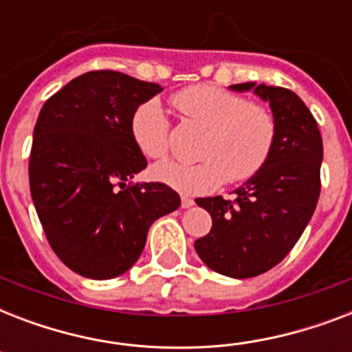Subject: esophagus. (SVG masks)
Wrapping results in <instances>:
<instances>
[{
    "instance_id": "1",
    "label": "esophagus",
    "mask_w": 352,
    "mask_h": 352,
    "mask_svg": "<svg viewBox=\"0 0 352 352\" xmlns=\"http://www.w3.org/2000/svg\"><path fill=\"white\" fill-rule=\"evenodd\" d=\"M181 204H182V208H192L195 203H193L192 197H186V195H184V197L181 199Z\"/></svg>"
}]
</instances>
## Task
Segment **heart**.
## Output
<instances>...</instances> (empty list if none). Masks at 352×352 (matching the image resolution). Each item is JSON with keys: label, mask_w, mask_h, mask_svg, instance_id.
<instances>
[{"label": "heart", "mask_w": 352, "mask_h": 352, "mask_svg": "<svg viewBox=\"0 0 352 352\" xmlns=\"http://www.w3.org/2000/svg\"><path fill=\"white\" fill-rule=\"evenodd\" d=\"M184 120L204 127L199 157L186 164L164 160L153 166L159 182L182 193H204L223 181L241 182L261 170L276 140V120L267 107L217 85H193L171 96ZM131 137L148 159H160L170 148V122L157 100H146L131 117Z\"/></svg>", "instance_id": "b5f03b06"}]
</instances>
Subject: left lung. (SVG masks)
<instances>
[{"mask_svg":"<svg viewBox=\"0 0 352 352\" xmlns=\"http://www.w3.org/2000/svg\"><path fill=\"white\" fill-rule=\"evenodd\" d=\"M230 89L254 91L268 102L276 140L265 166L235 190L234 201L195 199L214 223L208 235L195 241V250L215 272L245 279L276 267L309 225L322 188L323 142L312 113L290 89L256 82Z\"/></svg>","mask_w":352,"mask_h":352,"instance_id":"1","label":"left lung"}]
</instances>
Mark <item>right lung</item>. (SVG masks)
<instances>
[{"mask_svg": "<svg viewBox=\"0 0 352 352\" xmlns=\"http://www.w3.org/2000/svg\"><path fill=\"white\" fill-rule=\"evenodd\" d=\"M160 91L117 71H91L54 93L36 120L32 203L54 254L84 278L127 272L153 221L181 206L162 182H131L148 166L131 117Z\"/></svg>", "mask_w": 352, "mask_h": 352, "instance_id": "right-lung-1", "label": "right lung"}]
</instances>
